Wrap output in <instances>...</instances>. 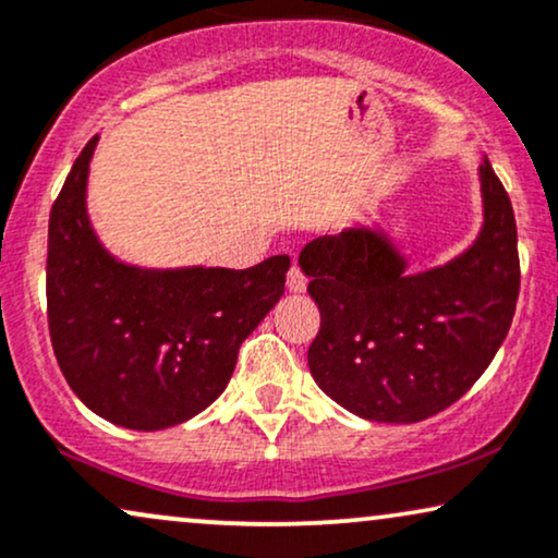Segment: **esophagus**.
I'll use <instances>...</instances> for the list:
<instances>
[{"instance_id":"obj_1","label":"esophagus","mask_w":558,"mask_h":558,"mask_svg":"<svg viewBox=\"0 0 558 558\" xmlns=\"http://www.w3.org/2000/svg\"><path fill=\"white\" fill-rule=\"evenodd\" d=\"M306 286H308V278L306 275H303V270L301 267H291V272H288V291L291 293H303L306 291Z\"/></svg>"}]
</instances>
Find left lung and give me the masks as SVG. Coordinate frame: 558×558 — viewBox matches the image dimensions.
Returning a JSON list of instances; mask_svg holds the SVG:
<instances>
[{
    "mask_svg": "<svg viewBox=\"0 0 558 558\" xmlns=\"http://www.w3.org/2000/svg\"><path fill=\"white\" fill-rule=\"evenodd\" d=\"M484 227L466 255L407 275L384 236L350 229L303 246L322 327L308 368L337 404L371 422H422L489 368L520 293L510 195L484 161Z\"/></svg>",
    "mask_w": 558,
    "mask_h": 558,
    "instance_id": "1",
    "label": "left lung"
}]
</instances>
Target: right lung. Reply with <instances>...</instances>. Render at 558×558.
I'll return each instance as SVG.
<instances>
[{
  "mask_svg": "<svg viewBox=\"0 0 558 558\" xmlns=\"http://www.w3.org/2000/svg\"><path fill=\"white\" fill-rule=\"evenodd\" d=\"M95 144L74 159L48 218V331L63 378L92 412L151 433L195 417L227 389L242 342L283 295L291 257L246 270L116 263L84 210Z\"/></svg>",
  "mask_w": 558,
  "mask_h": 558,
  "instance_id": "right-lung-1",
  "label": "right lung"
}]
</instances>
